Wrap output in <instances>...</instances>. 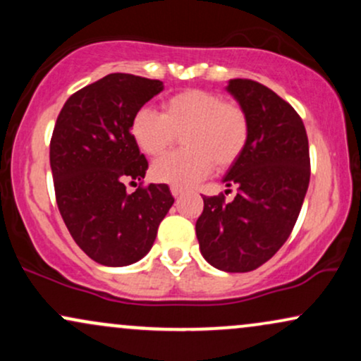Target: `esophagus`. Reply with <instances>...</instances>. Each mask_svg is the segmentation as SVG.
<instances>
[{
	"label": "esophagus",
	"instance_id": "esophagus-1",
	"mask_svg": "<svg viewBox=\"0 0 361 361\" xmlns=\"http://www.w3.org/2000/svg\"><path fill=\"white\" fill-rule=\"evenodd\" d=\"M185 192L181 188H178V186H171V195L175 198H178V197H181V195H183Z\"/></svg>",
	"mask_w": 361,
	"mask_h": 361
}]
</instances>
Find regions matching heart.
Here are the masks:
<instances>
[{
    "label": "heart",
    "mask_w": 361,
    "mask_h": 361,
    "mask_svg": "<svg viewBox=\"0 0 361 361\" xmlns=\"http://www.w3.org/2000/svg\"><path fill=\"white\" fill-rule=\"evenodd\" d=\"M181 134L185 151L154 161L151 176L159 183L188 188L209 176L214 164L217 169L233 166L247 146L250 122L239 105L197 88L166 98L161 114L140 109L132 117L130 137L146 156H161Z\"/></svg>",
    "instance_id": "1"
}]
</instances>
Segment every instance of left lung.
<instances>
[{"instance_id":"1","label":"left lung","mask_w":361,"mask_h":361,"mask_svg":"<svg viewBox=\"0 0 361 361\" xmlns=\"http://www.w3.org/2000/svg\"><path fill=\"white\" fill-rule=\"evenodd\" d=\"M226 90L247 115L250 139L222 178L238 186L234 200L204 197L195 231L207 263L244 273L267 263L295 226L310 178L309 140L299 114L275 91L251 80H231Z\"/></svg>"}]
</instances>
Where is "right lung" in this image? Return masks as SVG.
Returning <instances> with one entry per match:
<instances>
[{"instance_id":"right-lung-1","label":"right lung","mask_w":361,"mask_h":361,"mask_svg":"<svg viewBox=\"0 0 361 361\" xmlns=\"http://www.w3.org/2000/svg\"><path fill=\"white\" fill-rule=\"evenodd\" d=\"M163 88L159 80L109 74L69 97L54 127L51 169L62 221L78 246L105 267L142 259L175 202L164 183L126 188L147 171L130 137L132 117Z\"/></svg>"}]
</instances>
